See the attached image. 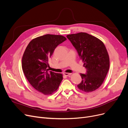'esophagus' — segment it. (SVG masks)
I'll return each instance as SVG.
<instances>
[{
  "label": "esophagus",
  "mask_w": 128,
  "mask_h": 128,
  "mask_svg": "<svg viewBox=\"0 0 128 128\" xmlns=\"http://www.w3.org/2000/svg\"><path fill=\"white\" fill-rule=\"evenodd\" d=\"M63 75L64 76H68L69 75H71V73H68V72H64L63 73Z\"/></svg>",
  "instance_id": "1"
}]
</instances>
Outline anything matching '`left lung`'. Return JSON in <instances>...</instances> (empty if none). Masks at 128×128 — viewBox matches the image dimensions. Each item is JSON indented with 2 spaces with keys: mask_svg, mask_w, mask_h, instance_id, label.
Listing matches in <instances>:
<instances>
[{
  "mask_svg": "<svg viewBox=\"0 0 128 128\" xmlns=\"http://www.w3.org/2000/svg\"><path fill=\"white\" fill-rule=\"evenodd\" d=\"M75 47L86 68L80 74L82 81L77 85L80 90L91 92L102 85L110 68V58L103 42L86 32L67 35Z\"/></svg>",
  "mask_w": 128,
  "mask_h": 128,
  "instance_id": "obj_1",
  "label": "left lung"
}]
</instances>
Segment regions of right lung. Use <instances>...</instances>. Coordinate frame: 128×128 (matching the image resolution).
<instances>
[{
	"mask_svg": "<svg viewBox=\"0 0 128 128\" xmlns=\"http://www.w3.org/2000/svg\"><path fill=\"white\" fill-rule=\"evenodd\" d=\"M66 38L61 35L46 34L33 39L28 44L22 57V70L34 88L44 95L57 90L63 79L62 74L50 71L49 58L56 46Z\"/></svg>",
	"mask_w": 128,
	"mask_h": 128,
	"instance_id": "1",
	"label": "right lung"
}]
</instances>
